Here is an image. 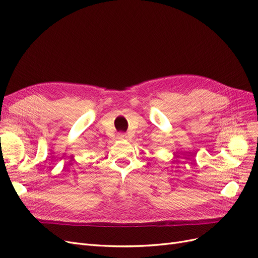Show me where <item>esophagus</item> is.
Masks as SVG:
<instances>
[{"mask_svg": "<svg viewBox=\"0 0 258 258\" xmlns=\"http://www.w3.org/2000/svg\"><path fill=\"white\" fill-rule=\"evenodd\" d=\"M127 135L126 134H123V132H119L118 135H117V139L118 140H127Z\"/></svg>", "mask_w": 258, "mask_h": 258, "instance_id": "esophagus-1", "label": "esophagus"}]
</instances>
